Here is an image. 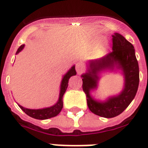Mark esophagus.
Here are the masks:
<instances>
[{
    "instance_id": "34e87169",
    "label": "esophagus",
    "mask_w": 148,
    "mask_h": 148,
    "mask_svg": "<svg viewBox=\"0 0 148 148\" xmlns=\"http://www.w3.org/2000/svg\"><path fill=\"white\" fill-rule=\"evenodd\" d=\"M83 69H84V67H83L82 64L79 62L76 63V70L78 74H80V73L83 72Z\"/></svg>"
}]
</instances>
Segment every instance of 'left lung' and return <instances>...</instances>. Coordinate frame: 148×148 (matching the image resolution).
<instances>
[{
  "mask_svg": "<svg viewBox=\"0 0 148 148\" xmlns=\"http://www.w3.org/2000/svg\"><path fill=\"white\" fill-rule=\"evenodd\" d=\"M117 66L124 72L125 88L117 97H110L103 102H98L90 95V91L97 86L98 73L103 70ZM83 90L87 97L89 110L97 116L104 118H113L126 109L132 101L138 90L139 71L134 46L122 35H112V52L103 58L92 60L89 64L88 72L82 75Z\"/></svg>",
  "mask_w": 148,
  "mask_h": 148,
  "instance_id": "1",
  "label": "left lung"
}]
</instances>
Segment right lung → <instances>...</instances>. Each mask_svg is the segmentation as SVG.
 Wrapping results in <instances>:
<instances>
[{"label": "right lung", "instance_id": "obj_1", "mask_svg": "<svg viewBox=\"0 0 148 148\" xmlns=\"http://www.w3.org/2000/svg\"><path fill=\"white\" fill-rule=\"evenodd\" d=\"M24 47H25V45H22L20 46L16 54H17L21 52L22 49H24ZM76 74V69H75V66H72V69H70L69 72L64 76L62 81H61V85H60L59 99L55 105L52 106L50 108H43V109H28V108H24L21 105H19V107L21 108L22 111H24V112H25L28 116L32 117L34 119H49V118H52V117H55L60 112V111L62 109L63 96H64V94L65 93L68 85H69L68 84H69V79L71 76H75Z\"/></svg>", "mask_w": 148, "mask_h": 148}]
</instances>
